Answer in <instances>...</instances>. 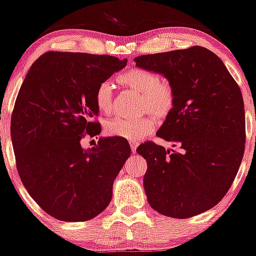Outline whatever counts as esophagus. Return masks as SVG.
<instances>
[{"mask_svg":"<svg viewBox=\"0 0 256 256\" xmlns=\"http://www.w3.org/2000/svg\"><path fill=\"white\" fill-rule=\"evenodd\" d=\"M130 146H131L132 152H136L137 146H138V142H134V140H130Z\"/></svg>","mask_w":256,"mask_h":256,"instance_id":"34e87169","label":"esophagus"}]
</instances>
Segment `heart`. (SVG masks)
I'll return each instance as SVG.
<instances>
[{
	"instance_id": "obj_1",
	"label": "heart",
	"mask_w": 256,
	"mask_h": 256,
	"mask_svg": "<svg viewBox=\"0 0 256 256\" xmlns=\"http://www.w3.org/2000/svg\"><path fill=\"white\" fill-rule=\"evenodd\" d=\"M118 82L122 86L140 94L137 110L140 113L150 114L158 122H164L174 110L177 95L173 85L162 80L158 74L148 70L132 67L118 76ZM95 104L102 114H110L113 110L114 90L110 80H104L95 90ZM148 114L136 119H125L116 116L104 124L108 136L124 138L128 140H140L152 134L155 128V120Z\"/></svg>"
}]
</instances>
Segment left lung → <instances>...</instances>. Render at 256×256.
<instances>
[{
	"mask_svg": "<svg viewBox=\"0 0 256 256\" xmlns=\"http://www.w3.org/2000/svg\"><path fill=\"white\" fill-rule=\"evenodd\" d=\"M136 66L168 79L177 95L158 137L178 152L146 142L143 178L148 202L158 213L185 219L210 210L234 183L246 143L244 104L224 62L204 46L134 58Z\"/></svg>",
	"mask_w": 256,
	"mask_h": 256,
	"instance_id": "8db88e82",
	"label": "left lung"
}]
</instances>
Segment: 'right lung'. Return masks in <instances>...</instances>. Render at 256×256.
Returning <instances> with one entry per match:
<instances>
[{
	"mask_svg": "<svg viewBox=\"0 0 256 256\" xmlns=\"http://www.w3.org/2000/svg\"><path fill=\"white\" fill-rule=\"evenodd\" d=\"M126 64L110 55L46 52L20 86L10 120L16 170L31 198L54 218L86 222L110 204L130 146L112 137L84 150L80 140L101 132L96 88Z\"/></svg>",
	"mask_w": 256,
	"mask_h": 256,
	"instance_id": "add662e5",
	"label": "right lung"
}]
</instances>
